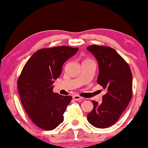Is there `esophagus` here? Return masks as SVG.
Listing matches in <instances>:
<instances>
[{
  "instance_id": "34e87169",
  "label": "esophagus",
  "mask_w": 148,
  "mask_h": 148,
  "mask_svg": "<svg viewBox=\"0 0 148 148\" xmlns=\"http://www.w3.org/2000/svg\"><path fill=\"white\" fill-rule=\"evenodd\" d=\"M72 98H73V99L75 100V101H79V100L83 99V98H82V97H81L79 96V95H73V96H72Z\"/></svg>"
}]
</instances>
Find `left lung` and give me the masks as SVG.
Here are the masks:
<instances>
[{
  "label": "left lung",
  "mask_w": 148,
  "mask_h": 148,
  "mask_svg": "<svg viewBox=\"0 0 148 148\" xmlns=\"http://www.w3.org/2000/svg\"><path fill=\"white\" fill-rule=\"evenodd\" d=\"M87 49L98 62L97 84L107 91L101 104L92 101L93 109L87 114V120L97 128H107L119 119L132 98L131 71L126 61L112 47L92 45L87 47Z\"/></svg>",
  "instance_id": "left-lung-1"
}]
</instances>
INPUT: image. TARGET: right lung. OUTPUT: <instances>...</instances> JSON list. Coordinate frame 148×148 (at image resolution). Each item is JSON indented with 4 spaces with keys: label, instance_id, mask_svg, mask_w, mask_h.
Here are the masks:
<instances>
[{
    "label": "right lung",
    "instance_id": "right-lung-1",
    "mask_svg": "<svg viewBox=\"0 0 148 148\" xmlns=\"http://www.w3.org/2000/svg\"><path fill=\"white\" fill-rule=\"evenodd\" d=\"M78 47H54L39 49L25 65L17 81L20 99L32 121L50 131L63 121V114L71 96L53 92L55 80L61 74L62 65L76 53Z\"/></svg>",
    "mask_w": 148,
    "mask_h": 148
}]
</instances>
